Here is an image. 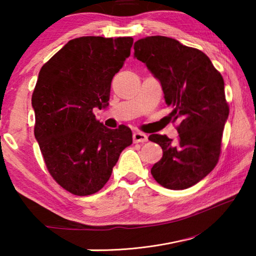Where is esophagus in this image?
<instances>
[{"instance_id":"obj_1","label":"esophagus","mask_w":256,"mask_h":256,"mask_svg":"<svg viewBox=\"0 0 256 256\" xmlns=\"http://www.w3.org/2000/svg\"><path fill=\"white\" fill-rule=\"evenodd\" d=\"M133 141L134 142H146L148 141V136L146 133L136 131L133 133Z\"/></svg>"}]
</instances>
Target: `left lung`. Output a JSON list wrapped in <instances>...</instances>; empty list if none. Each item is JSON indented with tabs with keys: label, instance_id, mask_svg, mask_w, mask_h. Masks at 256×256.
Here are the masks:
<instances>
[{
	"label": "left lung",
	"instance_id": "8db88e82",
	"mask_svg": "<svg viewBox=\"0 0 256 256\" xmlns=\"http://www.w3.org/2000/svg\"><path fill=\"white\" fill-rule=\"evenodd\" d=\"M134 58L160 82L170 118L178 120V138L151 134L162 158L151 168L164 188L184 190L196 184L218 162L224 126L229 115L224 82L210 58L174 38L151 36L134 42Z\"/></svg>",
	"mask_w": 256,
	"mask_h": 256
}]
</instances>
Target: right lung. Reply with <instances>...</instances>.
Listing matches in <instances>:
<instances>
[{
	"label": "right lung",
	"instance_id": "obj_1",
	"mask_svg": "<svg viewBox=\"0 0 256 256\" xmlns=\"http://www.w3.org/2000/svg\"><path fill=\"white\" fill-rule=\"evenodd\" d=\"M132 45V37L76 38L38 74L32 98L34 138L50 175L74 196L102 188L120 152L132 144L131 128H108L94 114L108 106L112 80Z\"/></svg>",
	"mask_w": 256,
	"mask_h": 256
}]
</instances>
